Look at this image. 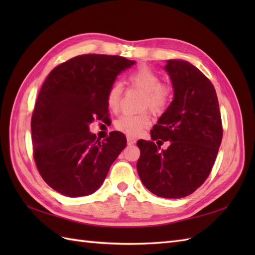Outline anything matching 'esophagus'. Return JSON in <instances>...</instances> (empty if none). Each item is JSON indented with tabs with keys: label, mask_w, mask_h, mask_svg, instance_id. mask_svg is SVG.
I'll return each instance as SVG.
<instances>
[{
	"label": "esophagus",
	"mask_w": 255,
	"mask_h": 255,
	"mask_svg": "<svg viewBox=\"0 0 255 255\" xmlns=\"http://www.w3.org/2000/svg\"><path fill=\"white\" fill-rule=\"evenodd\" d=\"M127 143H128L129 145H132V144L136 143V139L130 137V136H128V137H127Z\"/></svg>",
	"instance_id": "obj_1"
}]
</instances>
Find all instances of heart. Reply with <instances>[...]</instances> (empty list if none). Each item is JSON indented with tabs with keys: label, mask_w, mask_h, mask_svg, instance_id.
<instances>
[{
	"label": "heart",
	"mask_w": 255,
	"mask_h": 255,
	"mask_svg": "<svg viewBox=\"0 0 255 255\" xmlns=\"http://www.w3.org/2000/svg\"><path fill=\"white\" fill-rule=\"evenodd\" d=\"M128 83L143 92L141 108H149L155 115L163 113L169 106L172 97L171 85L161 82L160 75L152 69L145 66H140L129 73ZM122 86L119 83H114L107 92V106L113 112H117L122 102ZM151 124L150 115L147 113L130 115L125 114L115 122L117 130L125 132L128 136H138Z\"/></svg>",
	"instance_id": "1"
}]
</instances>
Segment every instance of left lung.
I'll list each match as a JSON object with an SVG mask.
<instances>
[{
	"mask_svg": "<svg viewBox=\"0 0 255 255\" xmlns=\"http://www.w3.org/2000/svg\"><path fill=\"white\" fill-rule=\"evenodd\" d=\"M174 99L151 130V141L139 140L137 171L151 193L182 198L210 174L223 139L217 94L209 79L187 61L167 60ZM170 141L166 150L154 143Z\"/></svg>",
	"mask_w": 255,
	"mask_h": 255,
	"instance_id": "8db88e82",
	"label": "left lung"
}]
</instances>
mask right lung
<instances>
[{
    "label": "right lung",
    "mask_w": 255,
    "mask_h": 255,
    "mask_svg": "<svg viewBox=\"0 0 255 255\" xmlns=\"http://www.w3.org/2000/svg\"><path fill=\"white\" fill-rule=\"evenodd\" d=\"M133 63L121 56L82 55L48 74L31 116L32 155L42 180L58 193H94L126 147L123 132L112 131L100 141L89 126L108 115L107 92Z\"/></svg>",
    "instance_id": "right-lung-1"
}]
</instances>
